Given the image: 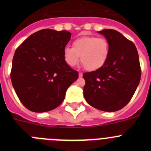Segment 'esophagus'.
<instances>
[{
	"instance_id": "obj_1",
	"label": "esophagus",
	"mask_w": 151,
	"mask_h": 151,
	"mask_svg": "<svg viewBox=\"0 0 151 151\" xmlns=\"http://www.w3.org/2000/svg\"><path fill=\"white\" fill-rule=\"evenodd\" d=\"M78 76L82 77V73H78Z\"/></svg>"
}]
</instances>
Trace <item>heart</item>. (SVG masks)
Returning <instances> with one entry per match:
<instances>
[{"instance_id":"b5f03b06","label":"heart","mask_w":151,"mask_h":151,"mask_svg":"<svg viewBox=\"0 0 151 151\" xmlns=\"http://www.w3.org/2000/svg\"><path fill=\"white\" fill-rule=\"evenodd\" d=\"M110 53L109 43L105 38L94 36H83L75 40L73 47H66L63 57L66 63L75 66L81 62L88 71H95L106 62Z\"/></svg>"}]
</instances>
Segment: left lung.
I'll return each mask as SVG.
<instances>
[{
	"label": "left lung",
	"mask_w": 151,
	"mask_h": 151,
	"mask_svg": "<svg viewBox=\"0 0 151 151\" xmlns=\"http://www.w3.org/2000/svg\"><path fill=\"white\" fill-rule=\"evenodd\" d=\"M98 32L107 40L110 53L101 69L83 74L84 97L97 110L115 112L130 101L139 84V57L134 43L120 32L113 29Z\"/></svg>",
	"instance_id": "obj_1"
}]
</instances>
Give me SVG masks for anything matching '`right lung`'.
<instances>
[{
  "instance_id": "1",
  "label": "right lung",
  "mask_w": 151,
  "mask_h": 151,
  "mask_svg": "<svg viewBox=\"0 0 151 151\" xmlns=\"http://www.w3.org/2000/svg\"><path fill=\"white\" fill-rule=\"evenodd\" d=\"M70 38L67 31L41 29L16 50L10 78L19 99L28 110L43 113L55 109L78 78V72L63 57Z\"/></svg>"
}]
</instances>
